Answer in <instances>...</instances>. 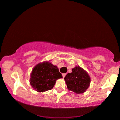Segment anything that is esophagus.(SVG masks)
<instances>
[{
	"mask_svg": "<svg viewBox=\"0 0 120 120\" xmlns=\"http://www.w3.org/2000/svg\"><path fill=\"white\" fill-rule=\"evenodd\" d=\"M66 74H62V76H63V78H64V77L66 76Z\"/></svg>",
	"mask_w": 120,
	"mask_h": 120,
	"instance_id": "1",
	"label": "esophagus"
}]
</instances>
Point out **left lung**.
Returning a JSON list of instances; mask_svg holds the SVG:
<instances>
[{
	"label": "left lung",
	"instance_id": "left-lung-1",
	"mask_svg": "<svg viewBox=\"0 0 120 120\" xmlns=\"http://www.w3.org/2000/svg\"><path fill=\"white\" fill-rule=\"evenodd\" d=\"M68 90L76 94L85 92L90 84L91 79L88 73L79 66L72 69V72L68 73L64 78Z\"/></svg>",
	"mask_w": 120,
	"mask_h": 120
}]
</instances>
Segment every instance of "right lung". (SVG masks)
Wrapping results in <instances>:
<instances>
[{"instance_id": "obj_1", "label": "right lung", "mask_w": 120, "mask_h": 120, "mask_svg": "<svg viewBox=\"0 0 120 120\" xmlns=\"http://www.w3.org/2000/svg\"><path fill=\"white\" fill-rule=\"evenodd\" d=\"M62 78L57 66L49 61L39 63L32 69L30 83L38 92H44L53 89L57 80Z\"/></svg>"}]
</instances>
